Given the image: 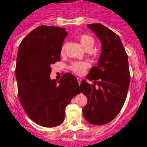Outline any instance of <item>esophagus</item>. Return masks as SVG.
I'll use <instances>...</instances> for the list:
<instances>
[{
  "instance_id": "esophagus-1",
  "label": "esophagus",
  "mask_w": 147,
  "mask_h": 147,
  "mask_svg": "<svg viewBox=\"0 0 147 147\" xmlns=\"http://www.w3.org/2000/svg\"><path fill=\"white\" fill-rule=\"evenodd\" d=\"M77 81H78V84H79V85H80V84H81V78H77Z\"/></svg>"
}]
</instances>
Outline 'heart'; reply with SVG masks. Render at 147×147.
<instances>
[{
	"instance_id": "heart-1",
	"label": "heart",
	"mask_w": 147,
	"mask_h": 147,
	"mask_svg": "<svg viewBox=\"0 0 147 147\" xmlns=\"http://www.w3.org/2000/svg\"><path fill=\"white\" fill-rule=\"evenodd\" d=\"M78 40L81 43L83 46L85 48L86 50L88 49H92L94 45V38L91 36L86 33H83L78 36ZM65 50V44H63L61 47V53L63 54L64 53ZM89 67V63L86 61H75L72 63L70 66L71 71L78 75H82L85 73L86 70Z\"/></svg>"
}]
</instances>
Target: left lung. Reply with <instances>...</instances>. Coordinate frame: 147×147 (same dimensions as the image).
Returning <instances> with one entry per match:
<instances>
[{"label": "left lung", "instance_id": "8db88e82", "mask_svg": "<svg viewBox=\"0 0 147 147\" xmlns=\"http://www.w3.org/2000/svg\"><path fill=\"white\" fill-rule=\"evenodd\" d=\"M100 39L102 51L96 67H92L83 80L81 92L88 102L83 109L85 119L94 125L112 121L122 109L130 82L128 56L118 35L100 24H88Z\"/></svg>", "mask_w": 147, "mask_h": 147}]
</instances>
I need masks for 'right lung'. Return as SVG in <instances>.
<instances>
[{"label": "right lung", "mask_w": 147, "mask_h": 147, "mask_svg": "<svg viewBox=\"0 0 147 147\" xmlns=\"http://www.w3.org/2000/svg\"><path fill=\"white\" fill-rule=\"evenodd\" d=\"M67 36L65 28L40 26L23 39L17 55L16 76L18 94L25 112L44 127L63 123L65 109L79 94L76 78L66 73L59 81L51 80V66L61 60Z\"/></svg>", "instance_id": "1"}]
</instances>
